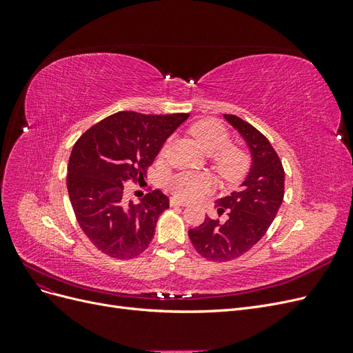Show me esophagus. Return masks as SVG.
<instances>
[{
	"label": "esophagus",
	"instance_id": "1",
	"mask_svg": "<svg viewBox=\"0 0 353 353\" xmlns=\"http://www.w3.org/2000/svg\"><path fill=\"white\" fill-rule=\"evenodd\" d=\"M170 206L172 208H175V206H187V203L185 201H181V200H178V199H175V197H172L170 199Z\"/></svg>",
	"mask_w": 353,
	"mask_h": 353
}]
</instances>
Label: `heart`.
Listing matches in <instances>:
<instances>
[{
  "instance_id": "heart-1",
  "label": "heart",
  "mask_w": 353,
  "mask_h": 353,
  "mask_svg": "<svg viewBox=\"0 0 353 353\" xmlns=\"http://www.w3.org/2000/svg\"><path fill=\"white\" fill-rule=\"evenodd\" d=\"M190 132L210 154L213 168L225 181H236L244 175L249 166V156L241 147L231 144V135L227 126L216 119H203L190 128ZM170 141H166L162 154H166ZM212 185L209 175L196 172H181L169 179V190L175 197L194 200Z\"/></svg>"
}]
</instances>
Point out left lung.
I'll list each match as a JSON object with an SVG mask.
<instances>
[{
    "label": "left lung",
    "mask_w": 353,
    "mask_h": 353,
    "mask_svg": "<svg viewBox=\"0 0 353 353\" xmlns=\"http://www.w3.org/2000/svg\"><path fill=\"white\" fill-rule=\"evenodd\" d=\"M223 117L241 134L252 153V166L240 188L216 201L218 216L188 231L196 252L213 262L237 259L268 231L284 199V168L262 132L236 114Z\"/></svg>",
    "instance_id": "1"
}]
</instances>
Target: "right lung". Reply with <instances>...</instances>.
<instances>
[{
	"instance_id": "obj_1",
	"label": "right lung",
	"mask_w": 353,
	"mask_h": 353,
	"mask_svg": "<svg viewBox=\"0 0 353 353\" xmlns=\"http://www.w3.org/2000/svg\"><path fill=\"white\" fill-rule=\"evenodd\" d=\"M188 113L119 112L85 131L68 165V191L83 234L114 259L140 256L153 240L159 216L169 208L160 190L134 203L125 184H141L168 137Z\"/></svg>"
}]
</instances>
